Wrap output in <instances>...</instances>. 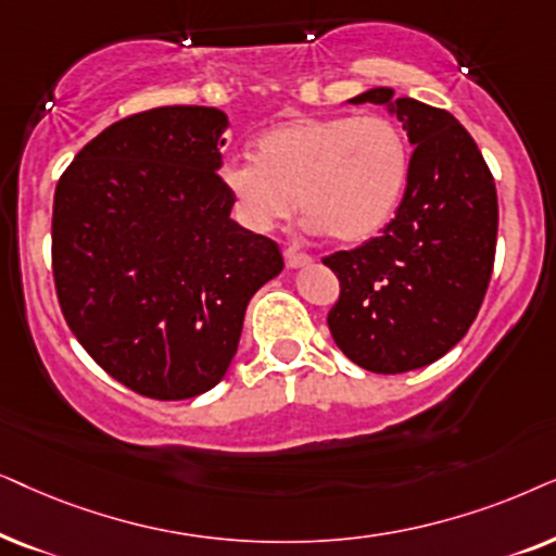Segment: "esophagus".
Listing matches in <instances>:
<instances>
[{"label": "esophagus", "mask_w": 556, "mask_h": 556, "mask_svg": "<svg viewBox=\"0 0 556 556\" xmlns=\"http://www.w3.org/2000/svg\"><path fill=\"white\" fill-rule=\"evenodd\" d=\"M285 264L290 266V269H300V266H307V264H313V256H307V254H302V251H298V249H287L285 251Z\"/></svg>", "instance_id": "34e87169"}]
</instances>
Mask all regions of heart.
Returning <instances> with one entry per match:
<instances>
[{"mask_svg":"<svg viewBox=\"0 0 556 556\" xmlns=\"http://www.w3.org/2000/svg\"><path fill=\"white\" fill-rule=\"evenodd\" d=\"M409 160L389 116H300L264 131L256 154L226 160L220 182L251 231H271L300 203L309 231L366 241L394 218Z\"/></svg>","mask_w":556,"mask_h":556,"instance_id":"b5f03b06","label":"heart"}]
</instances>
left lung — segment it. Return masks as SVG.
Returning <instances> with one entry per match:
<instances>
[{
	"label": "left lung",
	"instance_id": "obj_1",
	"mask_svg": "<svg viewBox=\"0 0 556 556\" xmlns=\"http://www.w3.org/2000/svg\"><path fill=\"white\" fill-rule=\"evenodd\" d=\"M414 147L409 182L381 236L325 256L340 279L332 340L374 374L429 366L463 340L483 305L498 233L495 182L468 129L445 109L368 88Z\"/></svg>",
	"mask_w": 556,
	"mask_h": 556
}]
</instances>
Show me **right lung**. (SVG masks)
I'll use <instances>...</instances> for the list:
<instances>
[{
    "mask_svg": "<svg viewBox=\"0 0 556 556\" xmlns=\"http://www.w3.org/2000/svg\"><path fill=\"white\" fill-rule=\"evenodd\" d=\"M228 116L160 106L76 154L53 201V277L88 355L137 394L177 402L216 387L258 287L285 269L236 224L218 169Z\"/></svg>",
    "mask_w": 556,
    "mask_h": 556,
    "instance_id": "obj_1",
    "label": "right lung"
}]
</instances>
